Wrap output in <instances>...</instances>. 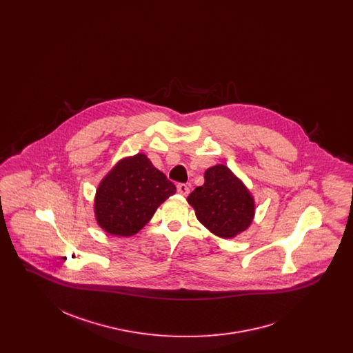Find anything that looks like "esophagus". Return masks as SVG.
Listing matches in <instances>:
<instances>
[{
    "label": "esophagus",
    "instance_id": "esophagus-1",
    "mask_svg": "<svg viewBox=\"0 0 353 353\" xmlns=\"http://www.w3.org/2000/svg\"><path fill=\"white\" fill-rule=\"evenodd\" d=\"M177 192H179L180 194H183V196H188L189 192H190V189H189V186L186 184H179L177 185Z\"/></svg>",
    "mask_w": 353,
    "mask_h": 353
}]
</instances>
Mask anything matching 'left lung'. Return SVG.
<instances>
[{"mask_svg":"<svg viewBox=\"0 0 353 353\" xmlns=\"http://www.w3.org/2000/svg\"><path fill=\"white\" fill-rule=\"evenodd\" d=\"M203 177V185L188 196L197 219L221 238H234L245 232L255 213L248 188L222 164L206 169Z\"/></svg>","mask_w":353,"mask_h":353,"instance_id":"1","label":"left lung"}]
</instances>
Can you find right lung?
<instances>
[{
	"label": "right lung",
	"instance_id": "right-lung-1",
	"mask_svg": "<svg viewBox=\"0 0 353 353\" xmlns=\"http://www.w3.org/2000/svg\"><path fill=\"white\" fill-rule=\"evenodd\" d=\"M176 186L144 153L120 160L98 186L95 217L107 233L130 236L141 230Z\"/></svg>",
	"mask_w": 353,
	"mask_h": 353
}]
</instances>
